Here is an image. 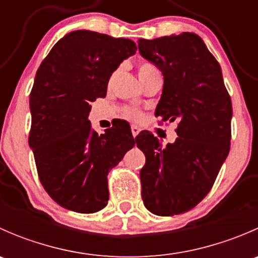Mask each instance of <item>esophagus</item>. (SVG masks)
<instances>
[{
  "label": "esophagus",
  "mask_w": 258,
  "mask_h": 258,
  "mask_svg": "<svg viewBox=\"0 0 258 258\" xmlns=\"http://www.w3.org/2000/svg\"><path fill=\"white\" fill-rule=\"evenodd\" d=\"M140 131H141V130H140V127H137V126L131 127V132H132V135H134V137H136L137 135L140 134Z\"/></svg>",
  "instance_id": "1"
}]
</instances>
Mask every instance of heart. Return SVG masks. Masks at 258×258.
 <instances>
[{
	"instance_id": "b5f03b06",
	"label": "heart",
	"mask_w": 258,
	"mask_h": 258,
	"mask_svg": "<svg viewBox=\"0 0 258 258\" xmlns=\"http://www.w3.org/2000/svg\"><path fill=\"white\" fill-rule=\"evenodd\" d=\"M155 71H158V70L156 69V66H153V64L150 63V62H142V63H140L139 66V77L141 79V77H144L146 75ZM123 114L126 118L131 119V121H139V119H141L142 117V113L137 110H126Z\"/></svg>"
}]
</instances>
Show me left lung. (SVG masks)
Masks as SVG:
<instances>
[{
	"mask_svg": "<svg viewBox=\"0 0 258 258\" xmlns=\"http://www.w3.org/2000/svg\"><path fill=\"white\" fill-rule=\"evenodd\" d=\"M139 49L163 75L155 114L178 121L173 144L163 146L148 131L136 137L146 156L142 200L155 215H179L207 196L230 152L232 103L220 63L200 36L140 38Z\"/></svg>",
	"mask_w": 258,
	"mask_h": 258,
	"instance_id": "left-lung-1",
	"label": "left lung"
}]
</instances>
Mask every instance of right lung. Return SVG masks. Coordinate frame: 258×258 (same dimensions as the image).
<instances>
[{"label":"right lung","mask_w":258,"mask_h":258,"mask_svg":"<svg viewBox=\"0 0 258 258\" xmlns=\"http://www.w3.org/2000/svg\"><path fill=\"white\" fill-rule=\"evenodd\" d=\"M136 49L128 38L74 31L36 72L28 144L43 188L64 209L93 213L106 207L108 172L136 144L126 122L98 135L88 121L90 103L105 97L111 75Z\"/></svg>","instance_id":"right-lung-1"}]
</instances>
